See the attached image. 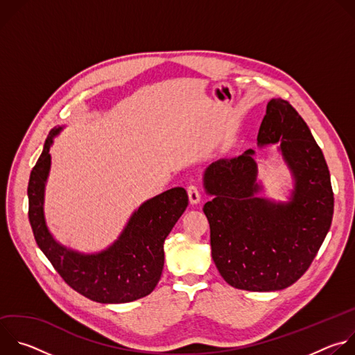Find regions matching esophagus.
Masks as SVG:
<instances>
[{
    "label": "esophagus",
    "mask_w": 355,
    "mask_h": 355,
    "mask_svg": "<svg viewBox=\"0 0 355 355\" xmlns=\"http://www.w3.org/2000/svg\"><path fill=\"white\" fill-rule=\"evenodd\" d=\"M187 192H188V198H189V204L191 205H198L200 202V193H199L198 188L195 185H189L187 188Z\"/></svg>",
    "instance_id": "obj_1"
}]
</instances>
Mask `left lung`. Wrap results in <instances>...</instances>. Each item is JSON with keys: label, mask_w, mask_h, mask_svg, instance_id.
Listing matches in <instances>:
<instances>
[{"label": "left lung", "mask_w": 355, "mask_h": 355, "mask_svg": "<svg viewBox=\"0 0 355 355\" xmlns=\"http://www.w3.org/2000/svg\"><path fill=\"white\" fill-rule=\"evenodd\" d=\"M293 188L288 200L260 196L264 185L252 148L212 163L204 187L212 259L223 279L252 292L281 291L306 272L330 229L334 196L324 156L306 122L285 99L272 98L257 144H277Z\"/></svg>", "instance_id": "left-lung-1"}]
</instances>
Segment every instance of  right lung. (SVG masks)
<instances>
[{
	"mask_svg": "<svg viewBox=\"0 0 355 355\" xmlns=\"http://www.w3.org/2000/svg\"><path fill=\"white\" fill-rule=\"evenodd\" d=\"M49 133L28 184L29 222L43 254L62 278L83 296L99 303H128L153 292L164 267V240L188 207V195L175 187L144 200L118 239L96 252H81L59 243L44 218V191L52 167L55 137Z\"/></svg>",
	"mask_w": 355,
	"mask_h": 355,
	"instance_id": "add662e5",
	"label": "right lung"
}]
</instances>
